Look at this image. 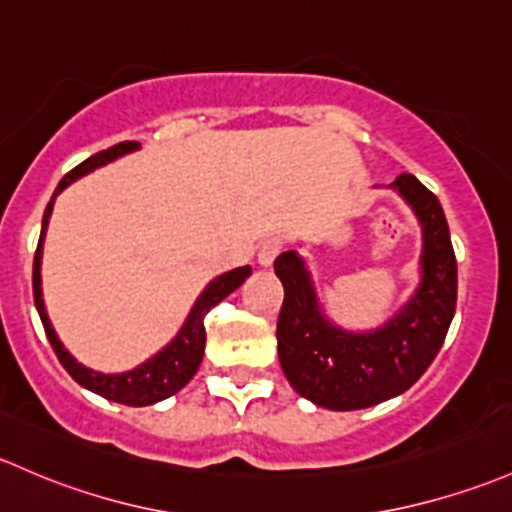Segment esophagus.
I'll return each instance as SVG.
<instances>
[{"mask_svg":"<svg viewBox=\"0 0 512 512\" xmlns=\"http://www.w3.org/2000/svg\"><path fill=\"white\" fill-rule=\"evenodd\" d=\"M282 247H284L282 238H277V235H274V238H267L260 245V252H257V262H260L262 267H270L272 262L277 260L279 252H282Z\"/></svg>","mask_w":512,"mask_h":512,"instance_id":"obj_1","label":"esophagus"}]
</instances>
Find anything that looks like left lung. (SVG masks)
<instances>
[{
  "label": "left lung",
  "instance_id": "left-lung-1",
  "mask_svg": "<svg viewBox=\"0 0 512 512\" xmlns=\"http://www.w3.org/2000/svg\"><path fill=\"white\" fill-rule=\"evenodd\" d=\"M422 225V282L385 326L343 331L321 311L314 282L297 250L282 252L274 272L284 287L277 353L301 397L336 412L363 410L402 395L437 358L456 311V255L439 198L417 176L390 184Z\"/></svg>",
  "mask_w": 512,
  "mask_h": 512
}]
</instances>
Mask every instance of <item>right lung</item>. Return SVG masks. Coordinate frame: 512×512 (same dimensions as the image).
I'll return each mask as SVG.
<instances>
[{"instance_id": "add662e5", "label": "right lung", "mask_w": 512, "mask_h": 512, "mask_svg": "<svg viewBox=\"0 0 512 512\" xmlns=\"http://www.w3.org/2000/svg\"><path fill=\"white\" fill-rule=\"evenodd\" d=\"M134 149H139V142L115 144V147L85 159L83 164L75 166L73 171H68V174L61 179L56 193H53V198L48 201L46 211H43L41 238L34 255V301H36V309H39L43 331H46L48 341H51L58 360H61L63 368L71 373L75 383L88 387L90 392L102 395L105 400L120 402V405H129V407H147V405H154V402L166 400V397L176 395V392H179L181 387L196 375L198 365H201L203 360V351H206V326H203V319H206V314L215 304H220V301L228 297L230 292H235V289L250 277L252 270L250 265H245V267H238V270H230L220 274V277H215L213 282L203 289L201 297L196 299L186 324L181 326L179 333H176L174 341H171L166 348H161L157 355H152L147 363L137 365V368L127 370V373L105 375V373H98V370H90L85 368L83 363H78V360L63 348V343L58 341L56 331H53L51 321H48L46 306H43V297H41V245H43V235H46L48 218H51V211H53V201H56L58 193H61L66 186H71L75 179L90 174V171L98 169V166H105L107 161H115L117 157H122V154L134 152Z\"/></svg>"}]
</instances>
